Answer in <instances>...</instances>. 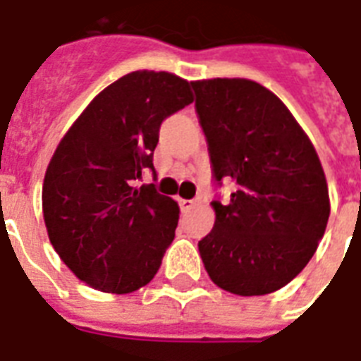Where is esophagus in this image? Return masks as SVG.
Masks as SVG:
<instances>
[{
  "label": "esophagus",
  "instance_id": "obj_1",
  "mask_svg": "<svg viewBox=\"0 0 361 361\" xmlns=\"http://www.w3.org/2000/svg\"><path fill=\"white\" fill-rule=\"evenodd\" d=\"M178 205H180V211L186 213V211H190L192 207H196V202H194V200H178Z\"/></svg>",
  "mask_w": 361,
  "mask_h": 361
}]
</instances>
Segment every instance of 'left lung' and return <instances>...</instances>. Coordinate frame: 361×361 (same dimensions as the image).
Listing matches in <instances>:
<instances>
[{
	"label": "left lung",
	"mask_w": 361,
	"mask_h": 361,
	"mask_svg": "<svg viewBox=\"0 0 361 361\" xmlns=\"http://www.w3.org/2000/svg\"><path fill=\"white\" fill-rule=\"evenodd\" d=\"M213 177L232 178L230 203L197 243L213 283L253 297L278 291L308 264L329 219L316 148L272 91L243 78L192 81Z\"/></svg>",
	"instance_id": "obj_1"
}]
</instances>
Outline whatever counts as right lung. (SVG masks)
<instances>
[{
    "label": "right lung",
    "mask_w": 361,
    "mask_h": 361,
    "mask_svg": "<svg viewBox=\"0 0 361 361\" xmlns=\"http://www.w3.org/2000/svg\"><path fill=\"white\" fill-rule=\"evenodd\" d=\"M192 100L183 78L137 70L100 91L56 146L43 219L62 262L89 287L133 293L158 272L180 209L154 184L135 183L154 171L161 121Z\"/></svg>",
    "instance_id": "1"
}]
</instances>
